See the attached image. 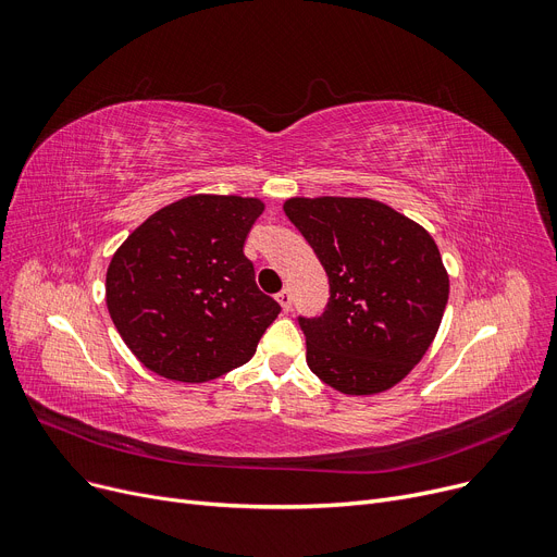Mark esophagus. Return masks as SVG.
<instances>
[{
	"mask_svg": "<svg viewBox=\"0 0 557 557\" xmlns=\"http://www.w3.org/2000/svg\"><path fill=\"white\" fill-rule=\"evenodd\" d=\"M275 298H277V302H280V307H282L284 311L292 309V292H288V288H282V292H280Z\"/></svg>",
	"mask_w": 557,
	"mask_h": 557,
	"instance_id": "34e87169",
	"label": "esophagus"
}]
</instances>
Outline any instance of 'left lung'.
I'll return each instance as SVG.
<instances>
[{"label": "left lung", "instance_id": "left-lung-1", "mask_svg": "<svg viewBox=\"0 0 557 557\" xmlns=\"http://www.w3.org/2000/svg\"><path fill=\"white\" fill-rule=\"evenodd\" d=\"M284 213L330 280L327 309L300 319L307 367L346 396L392 389L432 346L448 302L434 238L373 198H288Z\"/></svg>", "mask_w": 557, "mask_h": 557}]
</instances>
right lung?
Here are the masks:
<instances>
[{
  "label": "right lung",
  "instance_id": "right-lung-1",
  "mask_svg": "<svg viewBox=\"0 0 557 557\" xmlns=\"http://www.w3.org/2000/svg\"><path fill=\"white\" fill-rule=\"evenodd\" d=\"M263 207L259 198L198 193L154 211L113 252L107 307L145 369L198 384L255 355L280 313L244 255Z\"/></svg>",
  "mask_w": 557,
  "mask_h": 557
}]
</instances>
